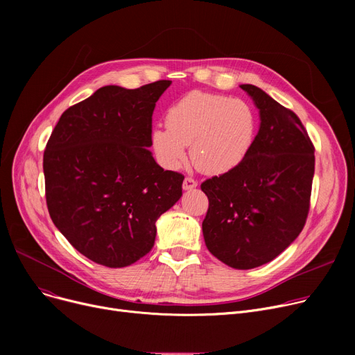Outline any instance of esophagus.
I'll list each match as a JSON object with an SVG mask.
<instances>
[{
    "label": "esophagus",
    "instance_id": "esophagus-1",
    "mask_svg": "<svg viewBox=\"0 0 355 355\" xmlns=\"http://www.w3.org/2000/svg\"><path fill=\"white\" fill-rule=\"evenodd\" d=\"M196 187H197V181H196V180L189 178V177L184 180V182H182V189H184L185 191L193 190V189H196Z\"/></svg>",
    "mask_w": 355,
    "mask_h": 355
}]
</instances>
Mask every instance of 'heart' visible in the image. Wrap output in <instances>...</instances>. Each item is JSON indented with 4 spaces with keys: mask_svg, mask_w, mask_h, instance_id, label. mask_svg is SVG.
<instances>
[{
    "mask_svg": "<svg viewBox=\"0 0 355 355\" xmlns=\"http://www.w3.org/2000/svg\"><path fill=\"white\" fill-rule=\"evenodd\" d=\"M166 128L155 126L151 145L158 161L177 170L190 157L200 171L217 175L237 166L253 142L256 119L240 99L193 90L166 110Z\"/></svg>",
    "mask_w": 355,
    "mask_h": 355,
    "instance_id": "1",
    "label": "heart"
}]
</instances>
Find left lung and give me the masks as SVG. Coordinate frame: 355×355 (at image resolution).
Returning <instances> with one entry per match:
<instances>
[{
    "label": "left lung",
    "instance_id": "obj_1",
    "mask_svg": "<svg viewBox=\"0 0 355 355\" xmlns=\"http://www.w3.org/2000/svg\"><path fill=\"white\" fill-rule=\"evenodd\" d=\"M259 109V130L233 170L201 184L209 197L202 236L234 269L262 266L304 229L315 171L313 145L292 110L253 85H240Z\"/></svg>",
    "mask_w": 355,
    "mask_h": 355
}]
</instances>
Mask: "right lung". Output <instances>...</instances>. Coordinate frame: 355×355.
Here are the masks:
<instances>
[{
	"label": "right lung",
	"mask_w": 355,
	"mask_h": 355,
	"mask_svg": "<svg viewBox=\"0 0 355 355\" xmlns=\"http://www.w3.org/2000/svg\"><path fill=\"white\" fill-rule=\"evenodd\" d=\"M170 85L103 86L63 112L47 142L50 217L95 263L125 268L144 257L157 220L182 196L184 177L164 171L149 151L155 103Z\"/></svg>",
	"instance_id": "1"
}]
</instances>
